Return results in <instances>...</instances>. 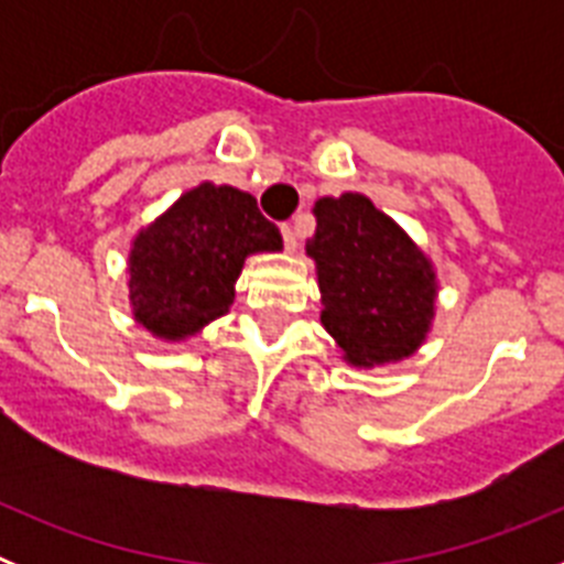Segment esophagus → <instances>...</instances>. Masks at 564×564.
Segmentation results:
<instances>
[{
	"label": "esophagus",
	"instance_id": "esophagus-1",
	"mask_svg": "<svg viewBox=\"0 0 564 564\" xmlns=\"http://www.w3.org/2000/svg\"><path fill=\"white\" fill-rule=\"evenodd\" d=\"M282 239H285L288 251H296L299 234H296V226H293V223H285V226H282Z\"/></svg>",
	"mask_w": 564,
	"mask_h": 564
}]
</instances>
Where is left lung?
<instances>
[{"label":"left lung","instance_id":"8db88e82","mask_svg":"<svg viewBox=\"0 0 564 564\" xmlns=\"http://www.w3.org/2000/svg\"><path fill=\"white\" fill-rule=\"evenodd\" d=\"M313 214L307 257L316 262L322 325L344 361L378 367L410 358L435 318L430 257L364 194L322 197Z\"/></svg>","mask_w":564,"mask_h":564}]
</instances>
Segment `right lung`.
I'll return each instance as SVG.
<instances>
[{
  "label": "right lung",
  "mask_w": 564,
  "mask_h": 564,
  "mask_svg": "<svg viewBox=\"0 0 564 564\" xmlns=\"http://www.w3.org/2000/svg\"><path fill=\"white\" fill-rule=\"evenodd\" d=\"M279 248L282 234L259 214L251 194L200 183L132 239L134 322L166 341L200 333L234 305L246 257Z\"/></svg>",
  "instance_id": "1"
}]
</instances>
